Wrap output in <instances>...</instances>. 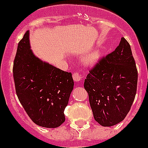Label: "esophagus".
Masks as SVG:
<instances>
[{
  "instance_id": "34e87169",
  "label": "esophagus",
  "mask_w": 148,
  "mask_h": 148,
  "mask_svg": "<svg viewBox=\"0 0 148 148\" xmlns=\"http://www.w3.org/2000/svg\"><path fill=\"white\" fill-rule=\"evenodd\" d=\"M73 79L75 82H79L82 80V75L79 73H74L73 74Z\"/></svg>"
}]
</instances>
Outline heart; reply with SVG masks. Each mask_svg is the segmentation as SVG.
<instances>
[{
    "label": "heart",
    "instance_id": "heart-1",
    "mask_svg": "<svg viewBox=\"0 0 148 148\" xmlns=\"http://www.w3.org/2000/svg\"><path fill=\"white\" fill-rule=\"evenodd\" d=\"M99 56L100 55H99V51H94V52L90 53L84 57V64L87 65H93L95 63H97V60H99Z\"/></svg>",
    "mask_w": 148,
    "mask_h": 148
}]
</instances>
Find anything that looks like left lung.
Returning <instances> with one entry per match:
<instances>
[{"label": "left lung", "instance_id": "left-lung-1", "mask_svg": "<svg viewBox=\"0 0 148 148\" xmlns=\"http://www.w3.org/2000/svg\"><path fill=\"white\" fill-rule=\"evenodd\" d=\"M137 82L130 45L122 37L115 50L99 59L84 80L95 121L103 127L123 121L135 99Z\"/></svg>", "mask_w": 148, "mask_h": 148}]
</instances>
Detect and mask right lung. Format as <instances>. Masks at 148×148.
Masks as SVG:
<instances>
[{"label":"right lung","mask_w":148,"mask_h":148,"mask_svg":"<svg viewBox=\"0 0 148 148\" xmlns=\"http://www.w3.org/2000/svg\"><path fill=\"white\" fill-rule=\"evenodd\" d=\"M12 72L17 97L31 121L45 128L64 123L74 85L72 73L36 58L31 50L28 31L18 42Z\"/></svg>","instance_id":"add662e5"}]
</instances>
